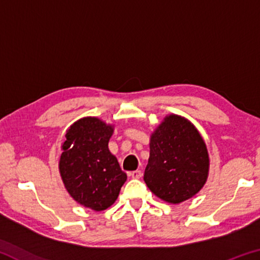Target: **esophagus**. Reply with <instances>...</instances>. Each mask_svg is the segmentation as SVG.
Returning a JSON list of instances; mask_svg holds the SVG:
<instances>
[{"instance_id": "esophagus-1", "label": "esophagus", "mask_w": 260, "mask_h": 260, "mask_svg": "<svg viewBox=\"0 0 260 260\" xmlns=\"http://www.w3.org/2000/svg\"><path fill=\"white\" fill-rule=\"evenodd\" d=\"M128 175L132 179H141L142 178V172L139 170H136V171H133V172H129Z\"/></svg>"}]
</instances>
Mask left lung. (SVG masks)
I'll return each mask as SVG.
<instances>
[{"label": "left lung", "instance_id": "1", "mask_svg": "<svg viewBox=\"0 0 260 260\" xmlns=\"http://www.w3.org/2000/svg\"><path fill=\"white\" fill-rule=\"evenodd\" d=\"M209 162L206 144L196 127L186 118L170 114L151 134L143 179L157 197L179 204L203 188Z\"/></svg>", "mask_w": 260, "mask_h": 260}]
</instances>
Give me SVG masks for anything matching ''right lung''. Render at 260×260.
<instances>
[{
    "instance_id": "right-lung-1",
    "label": "right lung",
    "mask_w": 260,
    "mask_h": 260,
    "mask_svg": "<svg viewBox=\"0 0 260 260\" xmlns=\"http://www.w3.org/2000/svg\"><path fill=\"white\" fill-rule=\"evenodd\" d=\"M113 126L85 117L70 126L61 146L59 173L74 201L94 211L111 206L127 175L108 144Z\"/></svg>"
}]
</instances>
